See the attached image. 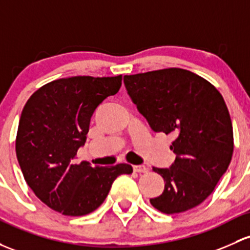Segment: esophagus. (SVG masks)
I'll use <instances>...</instances> for the list:
<instances>
[{
	"label": "esophagus",
	"instance_id": "1",
	"mask_svg": "<svg viewBox=\"0 0 250 250\" xmlns=\"http://www.w3.org/2000/svg\"><path fill=\"white\" fill-rule=\"evenodd\" d=\"M133 169H134V171L135 172H147L148 171V167H146L145 165H134L133 167Z\"/></svg>",
	"mask_w": 250,
	"mask_h": 250
}]
</instances>
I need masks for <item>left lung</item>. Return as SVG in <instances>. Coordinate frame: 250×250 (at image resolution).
Segmentation results:
<instances>
[{"instance_id": "obj_1", "label": "left lung", "mask_w": 250, "mask_h": 250, "mask_svg": "<svg viewBox=\"0 0 250 250\" xmlns=\"http://www.w3.org/2000/svg\"><path fill=\"white\" fill-rule=\"evenodd\" d=\"M128 94L154 132L172 134L175 162L153 167L164 178V191L149 199L167 214L199 206L211 195L229 167L233 132L219 91L204 78L181 68L125 75Z\"/></svg>"}]
</instances>
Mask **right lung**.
I'll return each instance as SVG.
<instances>
[{"label":"right lung","mask_w":250,"mask_h":250,"mask_svg":"<svg viewBox=\"0 0 250 250\" xmlns=\"http://www.w3.org/2000/svg\"><path fill=\"white\" fill-rule=\"evenodd\" d=\"M122 85V75L72 77L42 86L23 106L15 151L28 187L46 206L79 217L103 204L112 182L133 172L132 165L75 164L86 143L94 110Z\"/></svg>","instance_id":"1"}]
</instances>
